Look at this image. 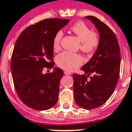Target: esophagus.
Here are the masks:
<instances>
[{"label":"esophagus","instance_id":"34e87169","mask_svg":"<svg viewBox=\"0 0 132 132\" xmlns=\"http://www.w3.org/2000/svg\"><path fill=\"white\" fill-rule=\"evenodd\" d=\"M64 75H71V73H70V72H68V71H64Z\"/></svg>","mask_w":132,"mask_h":132}]
</instances>
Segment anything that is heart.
<instances>
[{
  "instance_id": "1",
  "label": "heart",
  "mask_w": 132,
  "mask_h": 132,
  "mask_svg": "<svg viewBox=\"0 0 132 132\" xmlns=\"http://www.w3.org/2000/svg\"><path fill=\"white\" fill-rule=\"evenodd\" d=\"M71 30L81 41L80 48L83 52L92 53L97 49L100 45L99 35L92 32L90 27L83 21H78L72 26ZM63 32L59 30L55 34L53 40V48L54 50L60 49L61 40ZM83 60L81 55L64 51L56 57V64L60 68L65 70L72 71L83 64Z\"/></svg>"
}]
</instances>
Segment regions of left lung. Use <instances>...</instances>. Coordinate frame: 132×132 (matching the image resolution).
<instances>
[{
    "instance_id": "left-lung-1",
    "label": "left lung",
    "mask_w": 132,
    "mask_h": 132,
    "mask_svg": "<svg viewBox=\"0 0 132 132\" xmlns=\"http://www.w3.org/2000/svg\"><path fill=\"white\" fill-rule=\"evenodd\" d=\"M85 18L97 28L100 45L90 60L82 66L84 75L73 74V91L76 103L90 110L104 104L114 92L119 77L121 53L117 38L106 24L94 16Z\"/></svg>"
}]
</instances>
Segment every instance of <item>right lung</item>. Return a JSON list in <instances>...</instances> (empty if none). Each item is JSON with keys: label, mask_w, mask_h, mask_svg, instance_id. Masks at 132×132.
<instances>
[{"label": "right lung", "mask_w": 132, "mask_h": 132, "mask_svg": "<svg viewBox=\"0 0 132 132\" xmlns=\"http://www.w3.org/2000/svg\"><path fill=\"white\" fill-rule=\"evenodd\" d=\"M68 22L57 18L42 20L26 28L16 40L11 62L13 81L20 100L31 109L46 111L57 102L64 72L53 68V72L44 75L43 70L54 66L53 38Z\"/></svg>", "instance_id": "right-lung-1"}]
</instances>
